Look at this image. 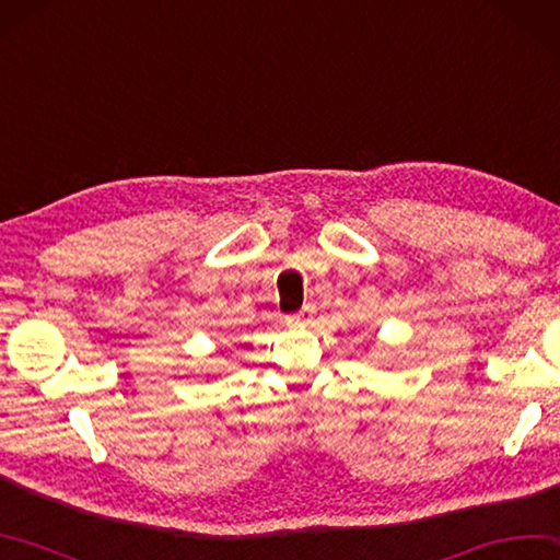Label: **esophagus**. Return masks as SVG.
I'll use <instances>...</instances> for the list:
<instances>
[{
	"label": "esophagus",
	"instance_id": "obj_1",
	"mask_svg": "<svg viewBox=\"0 0 560 560\" xmlns=\"http://www.w3.org/2000/svg\"><path fill=\"white\" fill-rule=\"evenodd\" d=\"M313 315H315V306H313V303H308V306H303L301 311L289 315V323H293V325H308L313 320Z\"/></svg>",
	"mask_w": 560,
	"mask_h": 560
}]
</instances>
